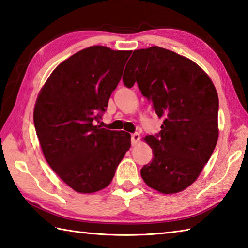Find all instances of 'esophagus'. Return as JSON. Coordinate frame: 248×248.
<instances>
[{
    "label": "esophagus",
    "instance_id": "esophagus-1",
    "mask_svg": "<svg viewBox=\"0 0 248 248\" xmlns=\"http://www.w3.org/2000/svg\"><path fill=\"white\" fill-rule=\"evenodd\" d=\"M140 139V135L138 133L131 134V144L137 143V141Z\"/></svg>",
    "mask_w": 248,
    "mask_h": 248
}]
</instances>
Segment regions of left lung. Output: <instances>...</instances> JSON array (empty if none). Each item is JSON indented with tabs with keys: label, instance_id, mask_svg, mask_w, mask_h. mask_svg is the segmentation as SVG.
Instances as JSON below:
<instances>
[{
	"label": "left lung",
	"instance_id": "obj_1",
	"mask_svg": "<svg viewBox=\"0 0 248 248\" xmlns=\"http://www.w3.org/2000/svg\"><path fill=\"white\" fill-rule=\"evenodd\" d=\"M129 60L124 85L137 83L164 118L159 133L144 138L154 157L142 167L141 176L159 193H179L198 178L216 146L219 105L215 87L195 62L170 50H135Z\"/></svg>",
	"mask_w": 248,
	"mask_h": 248
}]
</instances>
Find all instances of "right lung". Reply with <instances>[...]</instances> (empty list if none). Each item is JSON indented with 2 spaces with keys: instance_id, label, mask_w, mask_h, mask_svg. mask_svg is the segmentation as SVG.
I'll return each mask as SVG.
<instances>
[{
  "instance_id": "right-lung-1",
  "label": "right lung",
  "mask_w": 248,
  "mask_h": 248,
  "mask_svg": "<svg viewBox=\"0 0 248 248\" xmlns=\"http://www.w3.org/2000/svg\"><path fill=\"white\" fill-rule=\"evenodd\" d=\"M130 54L104 46L75 53L53 70L35 104L34 126L45 158L78 193L107 187L130 148L128 133L95 125Z\"/></svg>"
}]
</instances>
